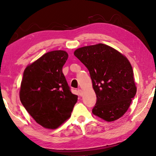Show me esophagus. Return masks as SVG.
Returning <instances> with one entry per match:
<instances>
[{
  "label": "esophagus",
  "mask_w": 156,
  "mask_h": 156,
  "mask_svg": "<svg viewBox=\"0 0 156 156\" xmlns=\"http://www.w3.org/2000/svg\"><path fill=\"white\" fill-rule=\"evenodd\" d=\"M78 94L80 96H83V91H82L81 89H78Z\"/></svg>",
  "instance_id": "1"
}]
</instances>
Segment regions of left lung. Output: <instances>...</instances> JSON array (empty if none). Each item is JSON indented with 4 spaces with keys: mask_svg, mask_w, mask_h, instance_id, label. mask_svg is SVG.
<instances>
[{
    "mask_svg": "<svg viewBox=\"0 0 156 156\" xmlns=\"http://www.w3.org/2000/svg\"><path fill=\"white\" fill-rule=\"evenodd\" d=\"M74 55L90 73L97 98L92 113L107 122L122 117L137 91L129 60L102 43L80 47Z\"/></svg>",
    "mask_w": 156,
    "mask_h": 156,
    "instance_id": "left-lung-1",
    "label": "left lung"
}]
</instances>
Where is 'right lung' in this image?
Listing matches in <instances>:
<instances>
[{
	"label": "right lung",
	"mask_w": 156,
	"mask_h": 156,
	"mask_svg": "<svg viewBox=\"0 0 156 156\" xmlns=\"http://www.w3.org/2000/svg\"><path fill=\"white\" fill-rule=\"evenodd\" d=\"M68 54L62 50L47 52L25 68L20 100L36 122L56 129L72 114L78 96L73 94L62 73Z\"/></svg>",
	"instance_id": "add662e5"
}]
</instances>
